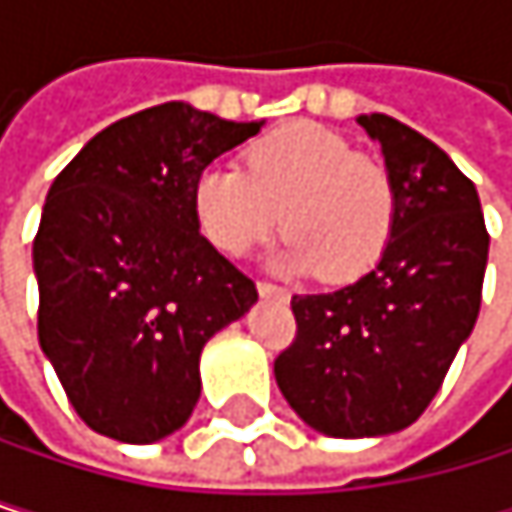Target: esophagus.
Segmentation results:
<instances>
[{
  "instance_id": "1",
  "label": "esophagus",
  "mask_w": 512,
  "mask_h": 512,
  "mask_svg": "<svg viewBox=\"0 0 512 512\" xmlns=\"http://www.w3.org/2000/svg\"><path fill=\"white\" fill-rule=\"evenodd\" d=\"M258 291H261V298L288 301V288H282V285H273V282H267V279H261V282H258Z\"/></svg>"
}]
</instances>
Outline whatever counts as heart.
<instances>
[{"instance_id":"heart-1","label":"heart","mask_w":512,"mask_h":512,"mask_svg":"<svg viewBox=\"0 0 512 512\" xmlns=\"http://www.w3.org/2000/svg\"><path fill=\"white\" fill-rule=\"evenodd\" d=\"M242 165H211L193 184L196 224L218 251L239 258L282 221L291 236L276 267L288 273L353 282L381 261L396 227V187L381 159L331 128L291 122L254 141Z\"/></svg>"}]
</instances>
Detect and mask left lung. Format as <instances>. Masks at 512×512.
Here are the masks:
<instances>
[{
  "mask_svg": "<svg viewBox=\"0 0 512 512\" xmlns=\"http://www.w3.org/2000/svg\"><path fill=\"white\" fill-rule=\"evenodd\" d=\"M396 187L378 267L328 294H294L298 334L273 362L288 405L334 439L415 424L479 316L488 230L479 193L433 141L393 116H359Z\"/></svg>",
  "mask_w": 512,
  "mask_h": 512,
  "instance_id": "obj_1",
  "label": "left lung"
}]
</instances>
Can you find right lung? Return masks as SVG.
<instances>
[{"label":"right lung","mask_w":512,"mask_h":512,"mask_svg":"<svg viewBox=\"0 0 512 512\" xmlns=\"http://www.w3.org/2000/svg\"><path fill=\"white\" fill-rule=\"evenodd\" d=\"M261 125L168 101L94 134L54 178L33 239L39 344L94 433L181 430L205 341L258 301L199 233L193 184Z\"/></svg>","instance_id":"right-lung-1"}]
</instances>
